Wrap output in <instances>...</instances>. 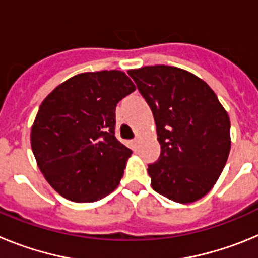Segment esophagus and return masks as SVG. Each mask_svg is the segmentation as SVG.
<instances>
[{
  "instance_id": "obj_1",
  "label": "esophagus",
  "mask_w": 258,
  "mask_h": 258,
  "mask_svg": "<svg viewBox=\"0 0 258 258\" xmlns=\"http://www.w3.org/2000/svg\"><path fill=\"white\" fill-rule=\"evenodd\" d=\"M138 143H140V141L137 140V138H136V140L132 141V146H133V147H137V146H138Z\"/></svg>"
}]
</instances>
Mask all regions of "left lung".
Returning a JSON list of instances; mask_svg holds the SVG:
<instances>
[{
	"mask_svg": "<svg viewBox=\"0 0 258 258\" xmlns=\"http://www.w3.org/2000/svg\"><path fill=\"white\" fill-rule=\"evenodd\" d=\"M127 74L151 108L161 146L147 169L152 188L173 202H197L229 157V115L208 84L182 68L147 66Z\"/></svg>",
	"mask_w": 258,
	"mask_h": 258,
	"instance_id": "obj_1",
	"label": "left lung"
}]
</instances>
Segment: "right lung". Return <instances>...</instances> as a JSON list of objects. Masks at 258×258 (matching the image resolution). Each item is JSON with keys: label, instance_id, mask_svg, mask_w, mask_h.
<instances>
[{"label": "right lung", "instance_id": "add662e5", "mask_svg": "<svg viewBox=\"0 0 258 258\" xmlns=\"http://www.w3.org/2000/svg\"><path fill=\"white\" fill-rule=\"evenodd\" d=\"M134 90L121 71L85 72L56 86L41 103L32 151L61 197L97 202L117 187L132 150L116 140L115 109Z\"/></svg>", "mask_w": 258, "mask_h": 258}]
</instances>
